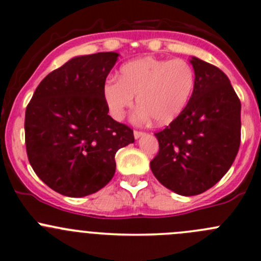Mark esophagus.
<instances>
[{"instance_id":"1","label":"esophagus","mask_w":261,"mask_h":261,"mask_svg":"<svg viewBox=\"0 0 261 261\" xmlns=\"http://www.w3.org/2000/svg\"><path fill=\"white\" fill-rule=\"evenodd\" d=\"M134 138L136 139H138V138H141L142 136H144V132H141V130H134Z\"/></svg>"}]
</instances>
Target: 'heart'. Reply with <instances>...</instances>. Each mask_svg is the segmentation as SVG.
<instances>
[{
	"label": "heart",
	"instance_id": "1",
	"mask_svg": "<svg viewBox=\"0 0 261 261\" xmlns=\"http://www.w3.org/2000/svg\"><path fill=\"white\" fill-rule=\"evenodd\" d=\"M194 86V69L187 61L143 57L123 64L118 80L106 82L103 97L114 119L124 118L137 97L141 108L134 119L142 123L153 118L164 125L186 109Z\"/></svg>",
	"mask_w": 261,
	"mask_h": 261
}]
</instances>
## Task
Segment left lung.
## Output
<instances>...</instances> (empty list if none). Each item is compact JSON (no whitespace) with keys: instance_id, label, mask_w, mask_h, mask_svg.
<instances>
[{"instance_id":"8db88e82","label":"left lung","mask_w":261,"mask_h":261,"mask_svg":"<svg viewBox=\"0 0 261 261\" xmlns=\"http://www.w3.org/2000/svg\"><path fill=\"white\" fill-rule=\"evenodd\" d=\"M195 86L189 103L155 133L159 152L150 162L154 176L179 195H197L218 183L240 147L242 105L221 69L192 57Z\"/></svg>"}]
</instances>
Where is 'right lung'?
<instances>
[{
	"label": "right lung",
	"mask_w": 261,
	"mask_h": 261,
	"mask_svg": "<svg viewBox=\"0 0 261 261\" xmlns=\"http://www.w3.org/2000/svg\"><path fill=\"white\" fill-rule=\"evenodd\" d=\"M118 56L72 58L42 80L26 108L31 167L66 197H86L107 186L116 172L117 150L134 142L133 130L109 116L103 97Z\"/></svg>",
	"instance_id": "obj_1"
}]
</instances>
